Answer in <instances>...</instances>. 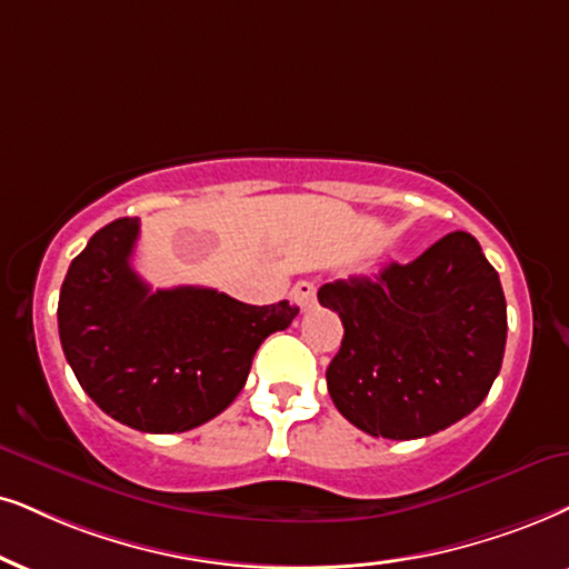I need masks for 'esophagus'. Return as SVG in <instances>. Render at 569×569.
Returning <instances> with one entry per match:
<instances>
[{"instance_id":"obj_1","label":"esophagus","mask_w":569,"mask_h":569,"mask_svg":"<svg viewBox=\"0 0 569 569\" xmlns=\"http://www.w3.org/2000/svg\"><path fill=\"white\" fill-rule=\"evenodd\" d=\"M315 293H318V289H315V283H309V280H299V283L293 286L291 297H293V301H297L301 309H309V307L315 305Z\"/></svg>"}]
</instances>
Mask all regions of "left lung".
<instances>
[{"label":"left lung","mask_w":569,"mask_h":569,"mask_svg":"<svg viewBox=\"0 0 569 569\" xmlns=\"http://www.w3.org/2000/svg\"><path fill=\"white\" fill-rule=\"evenodd\" d=\"M318 299L343 322L328 393L365 433L433 436L470 415L499 376L507 301L470 233L443 236L372 278L326 283Z\"/></svg>","instance_id":"8db88e82"}]
</instances>
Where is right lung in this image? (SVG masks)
Listing matches in <instances>:
<instances>
[{"instance_id":"right-lung-1","label":"right lung","mask_w":569,"mask_h":569,"mask_svg":"<svg viewBox=\"0 0 569 569\" xmlns=\"http://www.w3.org/2000/svg\"><path fill=\"white\" fill-rule=\"evenodd\" d=\"M139 218L91 236L64 276L57 326L78 383L112 420L141 433H183L218 417L247 383L251 359L299 315L214 289H149L133 270Z\"/></svg>"}]
</instances>
